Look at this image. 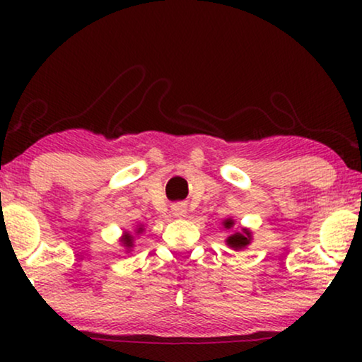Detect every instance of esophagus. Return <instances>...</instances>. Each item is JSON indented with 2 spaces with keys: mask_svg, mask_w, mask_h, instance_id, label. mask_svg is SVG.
<instances>
[{
  "mask_svg": "<svg viewBox=\"0 0 362 362\" xmlns=\"http://www.w3.org/2000/svg\"><path fill=\"white\" fill-rule=\"evenodd\" d=\"M171 212H173V216L177 217V219H182V217H186V214H187V207L185 204H175L173 206Z\"/></svg>",
  "mask_w": 362,
  "mask_h": 362,
  "instance_id": "obj_1",
  "label": "esophagus"
}]
</instances>
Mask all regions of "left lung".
I'll use <instances>...</instances> for the list:
<instances>
[{"label":"left lung","instance_id":"left-lung-1","mask_svg":"<svg viewBox=\"0 0 362 362\" xmlns=\"http://www.w3.org/2000/svg\"><path fill=\"white\" fill-rule=\"evenodd\" d=\"M234 219L232 217H227V219L222 221V227H224L226 230H230L232 227H234ZM226 244L230 247L232 250H244L247 249L252 244V232L250 229H247V227H242L240 230L237 232H232V234L227 237L226 239Z\"/></svg>","mask_w":362,"mask_h":362}]
</instances>
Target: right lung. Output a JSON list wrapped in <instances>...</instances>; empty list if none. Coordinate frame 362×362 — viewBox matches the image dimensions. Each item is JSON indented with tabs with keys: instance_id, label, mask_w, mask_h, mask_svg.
Returning <instances> with one entry per match:
<instances>
[{
	"instance_id": "add662e5",
	"label": "right lung",
	"mask_w": 362,
	"mask_h": 362,
	"mask_svg": "<svg viewBox=\"0 0 362 362\" xmlns=\"http://www.w3.org/2000/svg\"><path fill=\"white\" fill-rule=\"evenodd\" d=\"M143 230H145L143 229V226L138 224L135 227V234H132V232H123V235L120 237V244L125 247L127 254L128 252H132V249H133V244H135V235H140Z\"/></svg>"
}]
</instances>
